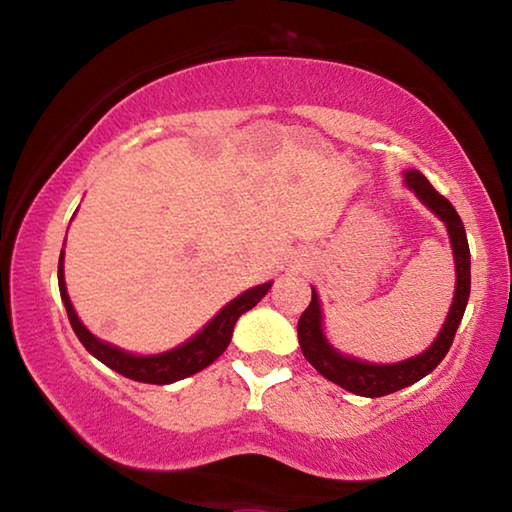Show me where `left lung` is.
Segmentation results:
<instances>
[{"label":"left lung","instance_id":"obj_1","mask_svg":"<svg viewBox=\"0 0 512 512\" xmlns=\"http://www.w3.org/2000/svg\"><path fill=\"white\" fill-rule=\"evenodd\" d=\"M406 185L418 194L420 201L427 205L433 214L440 216V221H445L456 259L454 302L452 309H449L445 325L440 329L438 339L433 341L431 348L427 352H422L420 357L391 363V366H372V363L341 357L339 352L329 348V343L323 336V325H320L323 323V316H320V302L316 291H311L309 307L302 311V316L298 320V343L302 354H305V359L320 372V375L334 381V384H339L345 391L361 397L391 395L415 384V381H420L422 377H427L429 372L445 359L449 348H452L456 329L461 325V318L465 314L467 298H470V246H467L461 216L456 214L454 205L449 203L443 194H438L436 189L431 187L429 180L424 178L420 171H406Z\"/></svg>","mask_w":512,"mask_h":512}]
</instances>
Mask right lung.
<instances>
[{
  "label": "right lung",
  "mask_w": 512,
  "mask_h": 512,
  "mask_svg": "<svg viewBox=\"0 0 512 512\" xmlns=\"http://www.w3.org/2000/svg\"><path fill=\"white\" fill-rule=\"evenodd\" d=\"M58 289L60 298L65 302L67 318L69 323H72L74 334L79 336L83 348L88 350L92 357H97L101 363H106L108 368L128 379L144 381V384H171V381L185 379L189 375H194V372L207 368L212 361L221 357L232 341V329H235L239 316L246 314L248 309H253L257 302L266 296L268 289H271V282L259 284V287L241 293V296L232 300L230 305H225L219 314L205 325L203 332H198L192 341L183 343L176 350L155 354V357H135V354L121 352L119 348H112V345L94 339L88 329L83 327L65 289L63 253H60L58 259Z\"/></svg>",
  "instance_id": "right-lung-1"
}]
</instances>
